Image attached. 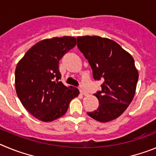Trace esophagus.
<instances>
[{
  "mask_svg": "<svg viewBox=\"0 0 156 156\" xmlns=\"http://www.w3.org/2000/svg\"><path fill=\"white\" fill-rule=\"evenodd\" d=\"M79 91H80V93L82 94V95H88V92H87L86 91H85V89H84V88H82V87H80V88H79Z\"/></svg>",
  "mask_w": 156,
  "mask_h": 156,
  "instance_id": "obj_1",
  "label": "esophagus"
}]
</instances>
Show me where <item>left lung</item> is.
Returning a JSON list of instances; mask_svg holds the SVG:
<instances>
[{"label": "left lung", "mask_w": 156, "mask_h": 156, "mask_svg": "<svg viewBox=\"0 0 156 156\" xmlns=\"http://www.w3.org/2000/svg\"><path fill=\"white\" fill-rule=\"evenodd\" d=\"M80 51L88 60L95 80L102 79V90L94 95L99 107L87 113L99 122L111 121L128 107L134 96L138 72L134 60L113 40L100 36H78Z\"/></svg>", "instance_id": "8db88e82"}]
</instances>
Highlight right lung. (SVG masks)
Here are the masks:
<instances>
[{
  "label": "right lung",
  "mask_w": 156,
  "mask_h": 156,
  "mask_svg": "<svg viewBox=\"0 0 156 156\" xmlns=\"http://www.w3.org/2000/svg\"><path fill=\"white\" fill-rule=\"evenodd\" d=\"M76 39H47L31 47L15 69V89L22 104L38 120L50 122L65 114L78 88L60 81L59 61L75 47Z\"/></svg>",
  "instance_id": "1"
}]
</instances>
